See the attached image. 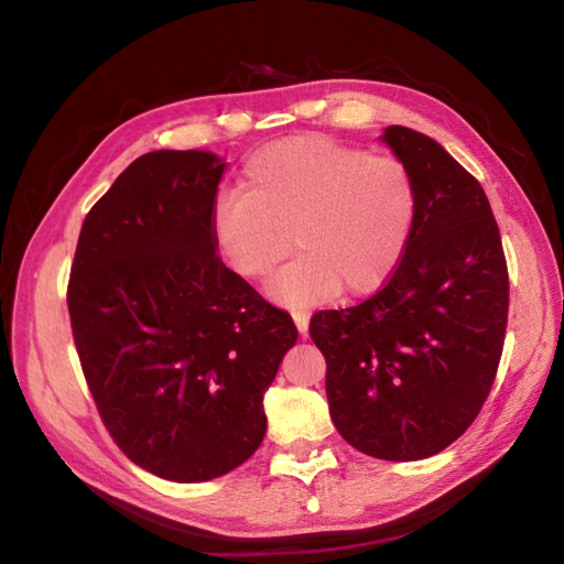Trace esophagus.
Segmentation results:
<instances>
[{
  "label": "esophagus",
  "mask_w": 564,
  "mask_h": 564,
  "mask_svg": "<svg viewBox=\"0 0 564 564\" xmlns=\"http://www.w3.org/2000/svg\"><path fill=\"white\" fill-rule=\"evenodd\" d=\"M293 323H295V328H299L301 336H305V333H308L311 313H308V311H295V313H293Z\"/></svg>",
  "instance_id": "34e87169"
}]
</instances>
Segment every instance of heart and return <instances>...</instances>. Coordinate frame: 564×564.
Here are the masks:
<instances>
[{"label":"heart","mask_w":564,"mask_h":564,"mask_svg":"<svg viewBox=\"0 0 564 564\" xmlns=\"http://www.w3.org/2000/svg\"><path fill=\"white\" fill-rule=\"evenodd\" d=\"M241 188L216 202L212 238L241 279L269 273L293 238L301 253L265 283L269 299L285 308L323 303L340 289H380L403 259L417 212L403 161L321 133L256 151Z\"/></svg>","instance_id":"1"}]
</instances>
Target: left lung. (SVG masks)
Wrapping results in <instances>:
<instances>
[{"instance_id": "left-lung-1", "label": "left lung", "mask_w": 564, "mask_h": 564, "mask_svg": "<svg viewBox=\"0 0 564 564\" xmlns=\"http://www.w3.org/2000/svg\"><path fill=\"white\" fill-rule=\"evenodd\" d=\"M383 144L417 194L413 234L388 283L311 318L343 441L380 460H423L455 443L488 398L508 328V265L482 186L425 133Z\"/></svg>"}]
</instances>
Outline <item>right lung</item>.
Segmentation results:
<instances>
[{"label": "right lung", "mask_w": 564, "mask_h": 564, "mask_svg": "<svg viewBox=\"0 0 564 564\" xmlns=\"http://www.w3.org/2000/svg\"><path fill=\"white\" fill-rule=\"evenodd\" d=\"M226 161L151 151L84 218L66 303L113 441L174 482L231 473L265 435L263 395L299 330L226 269L212 212Z\"/></svg>", "instance_id": "right-lung-1"}]
</instances>
